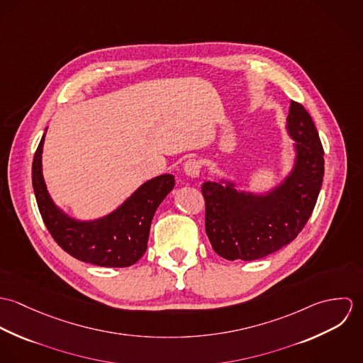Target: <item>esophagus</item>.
<instances>
[{"label": "esophagus", "mask_w": 363, "mask_h": 363, "mask_svg": "<svg viewBox=\"0 0 363 363\" xmlns=\"http://www.w3.org/2000/svg\"><path fill=\"white\" fill-rule=\"evenodd\" d=\"M184 173L190 177H199L201 172V162L197 159H187L183 164Z\"/></svg>", "instance_id": "obj_1"}]
</instances>
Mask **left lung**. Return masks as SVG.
I'll return each instance as SVG.
<instances>
[{"label":"left lung","mask_w":363,"mask_h":363,"mask_svg":"<svg viewBox=\"0 0 363 363\" xmlns=\"http://www.w3.org/2000/svg\"><path fill=\"white\" fill-rule=\"evenodd\" d=\"M288 133L296 162L285 182L265 196L242 193L230 182H206V232L226 259H262L289 245L305 228L324 176V150L308 110L291 101Z\"/></svg>","instance_id":"obj_1"}]
</instances>
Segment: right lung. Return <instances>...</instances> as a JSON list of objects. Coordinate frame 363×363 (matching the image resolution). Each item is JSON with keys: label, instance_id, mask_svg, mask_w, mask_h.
Here are the masks:
<instances>
[{"label": "right lung", "instance_id": "1", "mask_svg": "<svg viewBox=\"0 0 363 363\" xmlns=\"http://www.w3.org/2000/svg\"><path fill=\"white\" fill-rule=\"evenodd\" d=\"M45 135L35 152L32 184L43 222L55 243L74 259L99 267H130L147 250L156 208L174 187L172 174L144 183L121 207L107 216L81 222L54 206L42 174Z\"/></svg>", "mask_w": 363, "mask_h": 363}]
</instances>
